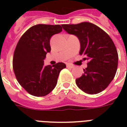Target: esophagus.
<instances>
[{
  "instance_id": "obj_1",
  "label": "esophagus",
  "mask_w": 127,
  "mask_h": 127,
  "mask_svg": "<svg viewBox=\"0 0 127 127\" xmlns=\"http://www.w3.org/2000/svg\"><path fill=\"white\" fill-rule=\"evenodd\" d=\"M66 66H67V68H73L74 67V66L71 64H66Z\"/></svg>"
}]
</instances>
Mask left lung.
I'll return each instance as SVG.
<instances>
[{
	"instance_id": "obj_1",
	"label": "left lung",
	"mask_w": 127,
	"mask_h": 127,
	"mask_svg": "<svg viewBox=\"0 0 127 127\" xmlns=\"http://www.w3.org/2000/svg\"><path fill=\"white\" fill-rule=\"evenodd\" d=\"M62 26L68 33L78 37L80 55L88 61L84 73L76 80L78 87L88 94L104 90L114 78L118 66V53L111 38L99 27L90 22Z\"/></svg>"
}]
</instances>
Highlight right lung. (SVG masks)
<instances>
[{"label": "right lung", "instance_id": "right-lung-1", "mask_svg": "<svg viewBox=\"0 0 127 127\" xmlns=\"http://www.w3.org/2000/svg\"><path fill=\"white\" fill-rule=\"evenodd\" d=\"M62 31L60 25L37 24L29 28L17 43L12 65L18 83L30 94L45 96L57 83L63 63L45 66L43 59L51 51L50 39Z\"/></svg>", "mask_w": 127, "mask_h": 127}]
</instances>
